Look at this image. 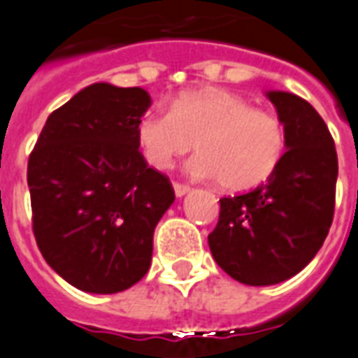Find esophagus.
Returning a JSON list of instances; mask_svg holds the SVG:
<instances>
[{
  "label": "esophagus",
  "mask_w": 358,
  "mask_h": 358,
  "mask_svg": "<svg viewBox=\"0 0 358 358\" xmlns=\"http://www.w3.org/2000/svg\"><path fill=\"white\" fill-rule=\"evenodd\" d=\"M173 190H176L177 196H185L190 190V187H189V185H185V182L176 181V182H173Z\"/></svg>",
  "instance_id": "34e87169"
}]
</instances>
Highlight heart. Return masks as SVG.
Masks as SVG:
<instances>
[{"label": "heart", "mask_w": 358, "mask_h": 358, "mask_svg": "<svg viewBox=\"0 0 358 358\" xmlns=\"http://www.w3.org/2000/svg\"><path fill=\"white\" fill-rule=\"evenodd\" d=\"M136 138L145 160L158 169L198 147L189 171L219 179L232 192L266 182L283 160L287 138L281 120L252 109L238 94L203 88L171 99V109H155L139 118Z\"/></svg>", "instance_id": "obj_1"}]
</instances>
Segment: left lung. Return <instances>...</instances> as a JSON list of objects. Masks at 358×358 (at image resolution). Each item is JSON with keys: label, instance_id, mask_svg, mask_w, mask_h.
<instances>
[{"label": "left lung", "instance_id": "8db88e82", "mask_svg": "<svg viewBox=\"0 0 358 358\" xmlns=\"http://www.w3.org/2000/svg\"><path fill=\"white\" fill-rule=\"evenodd\" d=\"M285 128L287 150L273 176L245 194L220 198L208 236L217 264L252 287L281 283L315 257L329 236L338 157L321 115L289 92H268Z\"/></svg>", "mask_w": 358, "mask_h": 358}]
</instances>
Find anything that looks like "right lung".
<instances>
[{"instance_id":"add662e5","label":"right lung","mask_w":358,"mask_h":358,"mask_svg":"<svg viewBox=\"0 0 358 358\" xmlns=\"http://www.w3.org/2000/svg\"><path fill=\"white\" fill-rule=\"evenodd\" d=\"M149 106L143 88L90 85L50 113L28 158L37 247L79 291H126L149 271L152 234L176 200L139 150Z\"/></svg>"}]
</instances>
